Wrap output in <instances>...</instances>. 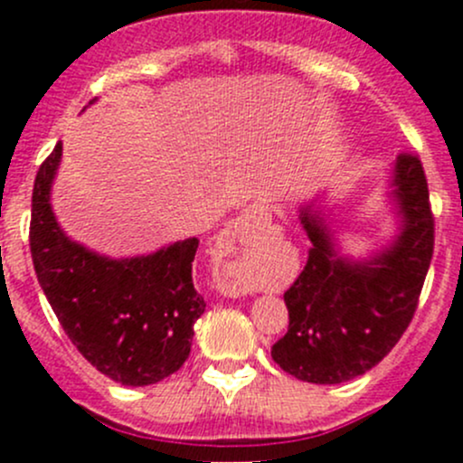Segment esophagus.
Here are the masks:
<instances>
[{"instance_id":"obj_1","label":"esophagus","mask_w":463,"mask_h":463,"mask_svg":"<svg viewBox=\"0 0 463 463\" xmlns=\"http://www.w3.org/2000/svg\"><path fill=\"white\" fill-rule=\"evenodd\" d=\"M249 232V217H240V219H232L231 223L226 226V231H223L222 235V249L226 250H232V246H235V241H241V237ZM223 291L226 293H235V287H223Z\"/></svg>"}]
</instances>
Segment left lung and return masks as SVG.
Returning <instances> with one entry per match:
<instances>
[{"mask_svg":"<svg viewBox=\"0 0 463 463\" xmlns=\"http://www.w3.org/2000/svg\"><path fill=\"white\" fill-rule=\"evenodd\" d=\"M385 202L394 232L356 258L343 249V228L325 190L298 208L311 241L309 261L284 293L288 331L270 349L273 361L298 381L338 385L365 374L412 320L434 244L428 184L417 156L392 163Z\"/></svg>","mask_w":463,"mask_h":463,"instance_id":"8db88e82","label":"left lung"}]
</instances>
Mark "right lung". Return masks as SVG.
<instances>
[{
	"instance_id": "obj_1",
	"label": "right lung",
	"mask_w": 463,
	"mask_h": 463,
	"mask_svg": "<svg viewBox=\"0 0 463 463\" xmlns=\"http://www.w3.org/2000/svg\"><path fill=\"white\" fill-rule=\"evenodd\" d=\"M60 161L62 143L42 163L33 185L37 282L69 340L100 374L120 385H154L184 365L194 322L205 311L193 282L199 240L188 237L132 258H111L71 240L51 203Z\"/></svg>"
}]
</instances>
